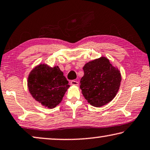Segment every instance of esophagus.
I'll return each instance as SVG.
<instances>
[{
  "label": "esophagus",
  "instance_id": "34e87169",
  "mask_svg": "<svg viewBox=\"0 0 150 150\" xmlns=\"http://www.w3.org/2000/svg\"><path fill=\"white\" fill-rule=\"evenodd\" d=\"M78 84H79V83H78L77 80H72V81L70 82V84L74 85V86H78Z\"/></svg>",
  "mask_w": 150,
  "mask_h": 150
}]
</instances>
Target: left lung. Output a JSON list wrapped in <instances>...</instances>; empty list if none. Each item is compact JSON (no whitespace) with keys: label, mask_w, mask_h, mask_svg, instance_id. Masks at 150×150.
I'll list each match as a JSON object with an SVG mask.
<instances>
[{"label":"left lung","mask_w":150,"mask_h":150,"mask_svg":"<svg viewBox=\"0 0 150 150\" xmlns=\"http://www.w3.org/2000/svg\"><path fill=\"white\" fill-rule=\"evenodd\" d=\"M84 74L80 88L85 99L92 106L100 107L110 103L118 93L121 82L120 71L109 59L101 56L85 64Z\"/></svg>","instance_id":"1"}]
</instances>
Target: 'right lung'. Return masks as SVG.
Instances as JSON below:
<instances>
[{"mask_svg":"<svg viewBox=\"0 0 150 150\" xmlns=\"http://www.w3.org/2000/svg\"><path fill=\"white\" fill-rule=\"evenodd\" d=\"M27 87L37 102L45 108L53 109L62 102L70 85L59 66L52 68L40 64L29 72Z\"/></svg>","mask_w":150,"mask_h":150,"instance_id":"obj_1","label":"right lung"}]
</instances>
